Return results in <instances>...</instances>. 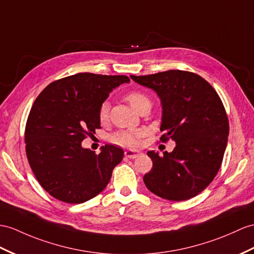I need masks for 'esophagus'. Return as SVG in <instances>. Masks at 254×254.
<instances>
[{
	"instance_id": "34e87169",
	"label": "esophagus",
	"mask_w": 254,
	"mask_h": 254,
	"mask_svg": "<svg viewBox=\"0 0 254 254\" xmlns=\"http://www.w3.org/2000/svg\"><path fill=\"white\" fill-rule=\"evenodd\" d=\"M139 155H140V152H138V151H133V150L125 151V156L128 158L133 159V158H137Z\"/></svg>"
}]
</instances>
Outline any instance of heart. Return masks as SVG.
I'll list each match as a JSON object with an SVG mask.
<instances>
[{"instance_id":"1","label":"heart","mask_w":254,"mask_h":254,"mask_svg":"<svg viewBox=\"0 0 254 254\" xmlns=\"http://www.w3.org/2000/svg\"><path fill=\"white\" fill-rule=\"evenodd\" d=\"M126 100L130 103V106L137 111L143 104L150 103V99L140 91H130L126 95ZM151 104V103H150ZM109 116V103L103 102L99 109V120L100 122H106ZM144 134L143 130H120L116 131L111 137V141L115 144L122 146H135L139 144L140 138Z\"/></svg>"}]
</instances>
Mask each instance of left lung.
I'll list each match as a JSON object with an SVG mask.
<instances>
[{
  "mask_svg": "<svg viewBox=\"0 0 254 254\" xmlns=\"http://www.w3.org/2000/svg\"><path fill=\"white\" fill-rule=\"evenodd\" d=\"M130 77L154 90L162 103L160 140L176 142L174 151H148L153 167L145 187L162 198L181 201L198 195L212 182L223 160L230 131L219 95L195 73L169 70Z\"/></svg>",
  "mask_w": 254,
  "mask_h": 254,
  "instance_id": "obj_1",
  "label": "left lung"
}]
</instances>
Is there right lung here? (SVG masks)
Wrapping results in <instances>:
<instances>
[{"label":"right lung","mask_w":254,"mask_h":254,"mask_svg":"<svg viewBox=\"0 0 254 254\" xmlns=\"http://www.w3.org/2000/svg\"><path fill=\"white\" fill-rule=\"evenodd\" d=\"M129 82L126 75L78 73L49 84L35 99L24 132L27 157L56 199L82 203L106 189L124 151L107 144L96 155L82 141L101 128L99 109L110 92Z\"/></svg>","instance_id":"obj_1"}]
</instances>
